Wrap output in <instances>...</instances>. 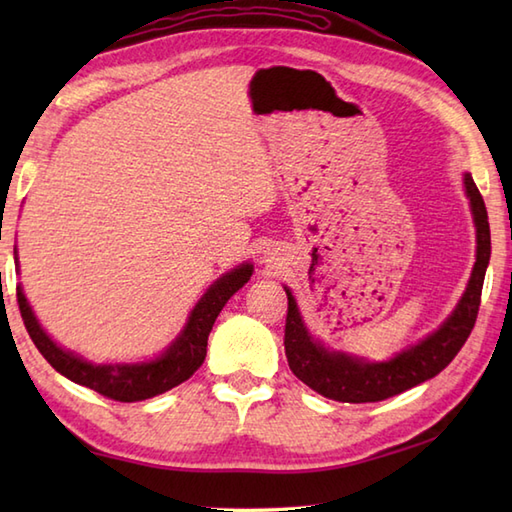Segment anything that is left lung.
Returning <instances> with one entry per match:
<instances>
[{"label":"left lung","instance_id":"left-lung-1","mask_svg":"<svg viewBox=\"0 0 512 512\" xmlns=\"http://www.w3.org/2000/svg\"><path fill=\"white\" fill-rule=\"evenodd\" d=\"M464 189L471 200L473 222L477 228V255L469 286H466L451 317L436 332H431L418 345H411L405 352L396 354L391 361L367 363L363 358L325 350L319 341H314L308 334L297 301L286 288V358L292 374L301 383H306L317 394L339 402H378L438 376L453 361L475 325L477 310H480L482 301L486 266L488 259H491L488 213L482 193L477 191L471 173H464Z\"/></svg>","mask_w":512,"mask_h":512}]
</instances>
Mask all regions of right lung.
<instances>
[{"label": "right lung", "mask_w": 512, "mask_h": 512, "mask_svg": "<svg viewBox=\"0 0 512 512\" xmlns=\"http://www.w3.org/2000/svg\"><path fill=\"white\" fill-rule=\"evenodd\" d=\"M250 275H253V264H242L233 268L231 273L222 275L204 292V297L195 303L191 317L178 339L156 361L134 365H92L83 361L81 356L63 350L43 332L21 288H17V303L32 343L37 345L43 358L59 374L70 378L76 385L99 391L105 398L118 402H138L165 394V391L193 376L195 369L204 363L206 341H209L217 314L222 312L226 301L246 284Z\"/></svg>", "instance_id": "1"}]
</instances>
